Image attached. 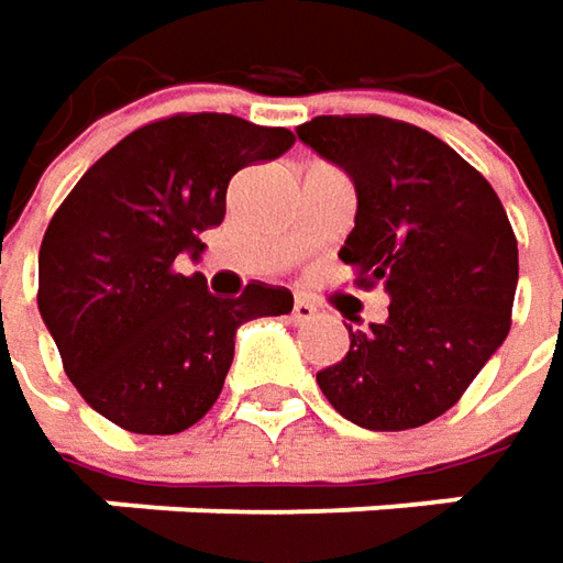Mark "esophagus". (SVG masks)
Listing matches in <instances>:
<instances>
[{"label":"esophagus","mask_w":563,"mask_h":563,"mask_svg":"<svg viewBox=\"0 0 563 563\" xmlns=\"http://www.w3.org/2000/svg\"><path fill=\"white\" fill-rule=\"evenodd\" d=\"M314 314H318V305L311 299H296L292 301V320L296 323H308V320H314Z\"/></svg>","instance_id":"34e87169"}]
</instances>
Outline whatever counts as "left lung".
I'll return each mask as SVG.
<instances>
[{
	"instance_id": "8db88e82",
	"label": "left lung",
	"mask_w": 563,
	"mask_h": 563,
	"mask_svg": "<svg viewBox=\"0 0 563 563\" xmlns=\"http://www.w3.org/2000/svg\"><path fill=\"white\" fill-rule=\"evenodd\" d=\"M299 140L358 196L340 258L389 292V318L352 333L320 393L364 430L445 415L511 330L517 240L489 180L433 133L379 114H320Z\"/></svg>"
}]
</instances>
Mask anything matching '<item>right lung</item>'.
<instances>
[{"mask_svg":"<svg viewBox=\"0 0 563 563\" xmlns=\"http://www.w3.org/2000/svg\"><path fill=\"white\" fill-rule=\"evenodd\" d=\"M292 143L286 126L174 114L108 148L58 205L36 301L92 411L143 437L184 433L221 396L245 320L292 311L283 286L218 299L202 274L174 267L184 252L199 258V233L223 221L230 177Z\"/></svg>","mask_w":563,"mask_h":563,"instance_id":"right-lung-1","label":"right lung"}]
</instances>
